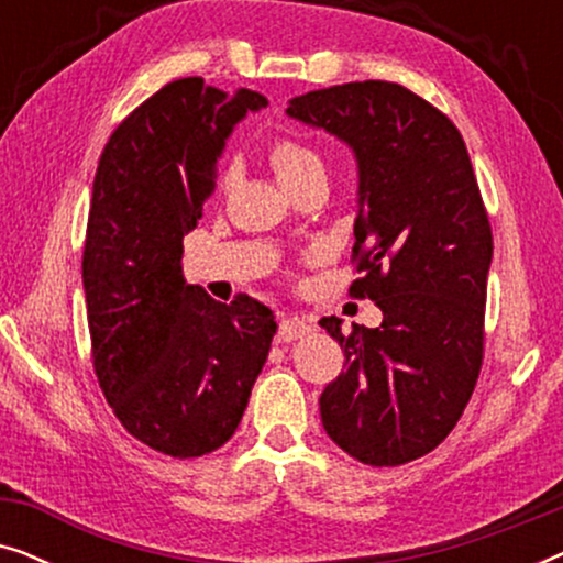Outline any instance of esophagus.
I'll return each mask as SVG.
<instances>
[{"instance_id": "obj_1", "label": "esophagus", "mask_w": 563, "mask_h": 563, "mask_svg": "<svg viewBox=\"0 0 563 563\" xmlns=\"http://www.w3.org/2000/svg\"><path fill=\"white\" fill-rule=\"evenodd\" d=\"M307 333H312V322L305 320V318H284L279 322V330H276V341L279 343H291V341H299V338H305Z\"/></svg>"}]
</instances>
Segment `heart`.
<instances>
[{
	"instance_id": "obj_1",
	"label": "heart",
	"mask_w": 563,
	"mask_h": 563,
	"mask_svg": "<svg viewBox=\"0 0 563 563\" xmlns=\"http://www.w3.org/2000/svg\"><path fill=\"white\" fill-rule=\"evenodd\" d=\"M268 164H272L276 179H279L284 189L310 174H325V166H322L318 151L302 141H297V137H276L268 145Z\"/></svg>"
}]
</instances>
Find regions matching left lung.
Returning a JSON list of instances; mask_svg holds the SVG:
<instances>
[{
  "label": "left lung",
  "instance_id": "1",
  "mask_svg": "<svg viewBox=\"0 0 563 563\" xmlns=\"http://www.w3.org/2000/svg\"><path fill=\"white\" fill-rule=\"evenodd\" d=\"M287 114L356 156L351 295L384 314L351 333L320 320L345 356L320 397L322 428L361 464H407L451 433L482 368L492 228L464 137L391 81L307 91Z\"/></svg>",
  "mask_w": 563,
  "mask_h": 563
}]
</instances>
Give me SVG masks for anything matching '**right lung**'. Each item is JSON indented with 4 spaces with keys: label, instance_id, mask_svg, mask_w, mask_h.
<instances>
[{
    "label": "right lung",
    "instance_id": "1",
    "mask_svg": "<svg viewBox=\"0 0 563 563\" xmlns=\"http://www.w3.org/2000/svg\"><path fill=\"white\" fill-rule=\"evenodd\" d=\"M266 104L176 79L120 122L97 166L81 261L95 372L128 433L174 459L230 441L276 333L258 299L222 305L181 274L228 137Z\"/></svg>",
    "mask_w": 563,
    "mask_h": 563
}]
</instances>
